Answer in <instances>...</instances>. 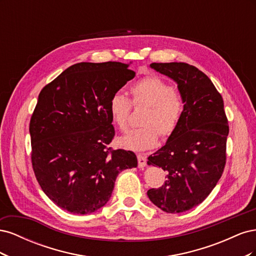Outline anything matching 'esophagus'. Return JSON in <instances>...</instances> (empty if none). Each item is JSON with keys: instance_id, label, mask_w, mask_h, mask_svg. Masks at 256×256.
<instances>
[{"instance_id": "esophagus-1", "label": "esophagus", "mask_w": 256, "mask_h": 256, "mask_svg": "<svg viewBox=\"0 0 256 256\" xmlns=\"http://www.w3.org/2000/svg\"><path fill=\"white\" fill-rule=\"evenodd\" d=\"M138 168H144L146 166V157L144 154H138Z\"/></svg>"}]
</instances>
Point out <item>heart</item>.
Wrapping results in <instances>:
<instances>
[{
	"instance_id": "b5f03b06",
	"label": "heart",
	"mask_w": 256,
	"mask_h": 256,
	"mask_svg": "<svg viewBox=\"0 0 256 256\" xmlns=\"http://www.w3.org/2000/svg\"><path fill=\"white\" fill-rule=\"evenodd\" d=\"M134 106H146L143 127L131 130L120 138L122 146L134 152H145L156 147L160 134L168 138L174 134L184 114V99L180 92L170 88L157 76H147L131 85ZM131 102L122 92H114L109 102L111 120L120 131H127Z\"/></svg>"
}]
</instances>
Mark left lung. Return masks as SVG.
I'll return each instance as SVG.
<instances>
[{"instance_id": "8db88e82", "label": "left lung", "mask_w": 256, "mask_h": 256, "mask_svg": "<svg viewBox=\"0 0 256 256\" xmlns=\"http://www.w3.org/2000/svg\"><path fill=\"white\" fill-rule=\"evenodd\" d=\"M150 67L176 82L184 109L166 145L148 157L147 164L166 171L168 180L147 196L161 210L180 214L202 203L219 182L226 159L228 118L219 92L196 67L176 62Z\"/></svg>"}]
</instances>
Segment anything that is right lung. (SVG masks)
Wrapping results in <instances>:
<instances>
[{
	"mask_svg": "<svg viewBox=\"0 0 256 256\" xmlns=\"http://www.w3.org/2000/svg\"><path fill=\"white\" fill-rule=\"evenodd\" d=\"M118 62L78 63L42 90L30 134L32 164L44 194L72 214L95 212L110 200L116 177L138 166L136 154L111 150L109 102L136 72Z\"/></svg>",
	"mask_w": 256,
	"mask_h": 256,
	"instance_id": "obj_1",
	"label": "right lung"
}]
</instances>
